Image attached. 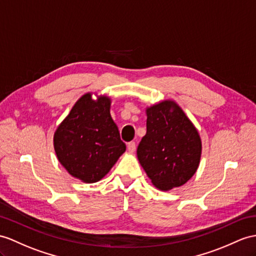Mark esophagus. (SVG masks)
Wrapping results in <instances>:
<instances>
[{
  "label": "esophagus",
  "mask_w": 256,
  "mask_h": 256,
  "mask_svg": "<svg viewBox=\"0 0 256 256\" xmlns=\"http://www.w3.org/2000/svg\"><path fill=\"white\" fill-rule=\"evenodd\" d=\"M127 148H128V151L129 152H134L136 151V143L134 142H129L128 144H127Z\"/></svg>",
  "instance_id": "1"
}]
</instances>
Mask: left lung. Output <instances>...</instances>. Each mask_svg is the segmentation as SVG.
<instances>
[{"mask_svg":"<svg viewBox=\"0 0 256 256\" xmlns=\"http://www.w3.org/2000/svg\"><path fill=\"white\" fill-rule=\"evenodd\" d=\"M146 134L136 155L158 189L184 184L200 164L202 143L196 128L174 101L146 108Z\"/></svg>","mask_w":256,"mask_h":256,"instance_id":"left-lung-1","label":"left lung"}]
</instances>
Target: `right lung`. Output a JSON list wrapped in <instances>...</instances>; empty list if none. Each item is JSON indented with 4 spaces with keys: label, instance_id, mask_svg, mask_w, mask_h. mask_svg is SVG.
Returning <instances> with one entry per match:
<instances>
[{
    "label": "right lung",
    "instance_id": "right-lung-1",
    "mask_svg": "<svg viewBox=\"0 0 256 256\" xmlns=\"http://www.w3.org/2000/svg\"><path fill=\"white\" fill-rule=\"evenodd\" d=\"M110 98L81 96L54 134L56 156L74 178L86 184L101 180L126 151L110 113Z\"/></svg>",
    "mask_w": 256,
    "mask_h": 256
}]
</instances>
